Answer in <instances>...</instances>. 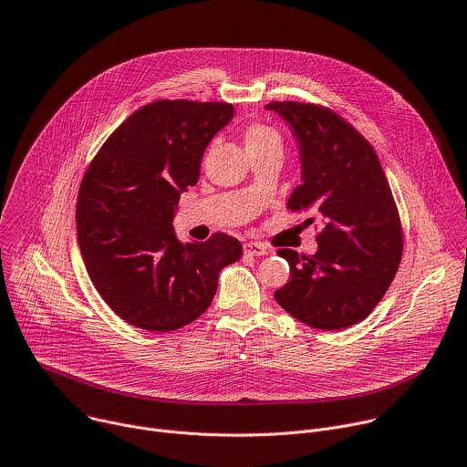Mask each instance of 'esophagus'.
Here are the masks:
<instances>
[{
	"label": "esophagus",
	"instance_id": "34e87169",
	"mask_svg": "<svg viewBox=\"0 0 467 467\" xmlns=\"http://www.w3.org/2000/svg\"><path fill=\"white\" fill-rule=\"evenodd\" d=\"M243 250H244L246 255H255V257H261V255L268 254V248L263 243H252V241L244 243Z\"/></svg>",
	"mask_w": 467,
	"mask_h": 467
}]
</instances>
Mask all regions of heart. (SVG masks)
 <instances>
[{
    "label": "heart",
    "instance_id": "obj_1",
    "mask_svg": "<svg viewBox=\"0 0 467 467\" xmlns=\"http://www.w3.org/2000/svg\"><path fill=\"white\" fill-rule=\"evenodd\" d=\"M246 150L250 149H265V147H282V138L279 134L265 125H250L244 132Z\"/></svg>",
    "mask_w": 467,
    "mask_h": 467
}]
</instances>
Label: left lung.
<instances>
[{
	"instance_id": "8db88e82",
	"label": "left lung",
	"mask_w": 467,
	"mask_h": 467,
	"mask_svg": "<svg viewBox=\"0 0 467 467\" xmlns=\"http://www.w3.org/2000/svg\"><path fill=\"white\" fill-rule=\"evenodd\" d=\"M265 109L289 125L300 154L302 183L287 208L309 210L322 224L313 255L277 250L291 279L274 298L315 329H346L374 311L401 261V223L387 174L371 145L335 112L293 101Z\"/></svg>"
}]
</instances>
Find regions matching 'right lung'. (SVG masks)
<instances>
[{
  "instance_id": "obj_1",
  "label": "right lung",
  "mask_w": 467,
  "mask_h": 467,
  "mask_svg": "<svg viewBox=\"0 0 467 467\" xmlns=\"http://www.w3.org/2000/svg\"><path fill=\"white\" fill-rule=\"evenodd\" d=\"M234 118L228 103L156 101L127 118L86 171L77 199L80 254L101 298L130 326L167 333L212 304L219 274L241 243L213 234L180 243V195L199 182L213 136Z\"/></svg>"
}]
</instances>
